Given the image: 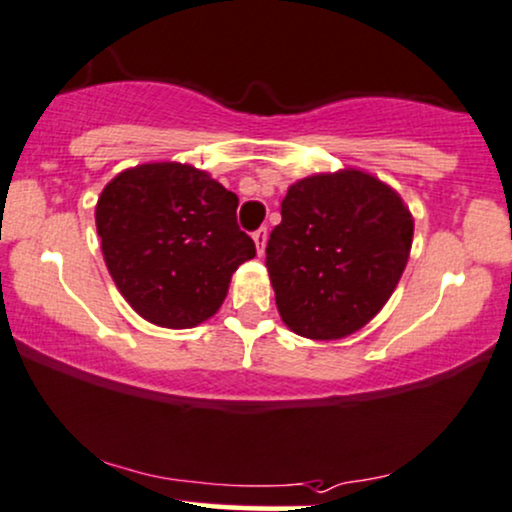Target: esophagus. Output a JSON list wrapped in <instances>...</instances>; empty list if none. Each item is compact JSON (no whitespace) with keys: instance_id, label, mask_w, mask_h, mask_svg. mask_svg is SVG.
Listing matches in <instances>:
<instances>
[{"instance_id":"34e87169","label":"esophagus","mask_w":512,"mask_h":512,"mask_svg":"<svg viewBox=\"0 0 512 512\" xmlns=\"http://www.w3.org/2000/svg\"><path fill=\"white\" fill-rule=\"evenodd\" d=\"M252 240H255L257 245V252H264V245H267V226H262V229H257L255 233H252Z\"/></svg>"}]
</instances>
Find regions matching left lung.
Segmentation results:
<instances>
[{
    "mask_svg": "<svg viewBox=\"0 0 512 512\" xmlns=\"http://www.w3.org/2000/svg\"><path fill=\"white\" fill-rule=\"evenodd\" d=\"M412 217L398 193L362 171L288 188L267 243L276 307L305 338H343L391 298L408 264Z\"/></svg>",
    "mask_w": 512,
    "mask_h": 512,
    "instance_id": "8db88e82",
    "label": "left lung"
}]
</instances>
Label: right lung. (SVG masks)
I'll use <instances>...</instances> for the list:
<instances>
[{
  "instance_id": "1",
  "label": "right lung",
  "mask_w": 512,
  "mask_h": 512,
  "mask_svg": "<svg viewBox=\"0 0 512 512\" xmlns=\"http://www.w3.org/2000/svg\"><path fill=\"white\" fill-rule=\"evenodd\" d=\"M238 197L188 164H143L102 190L95 221L104 262L147 322L188 329L219 310L231 274L255 257Z\"/></svg>"
}]
</instances>
